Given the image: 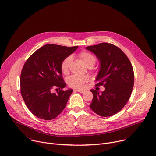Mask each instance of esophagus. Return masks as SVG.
I'll use <instances>...</instances> for the list:
<instances>
[{
	"instance_id": "1",
	"label": "esophagus",
	"mask_w": 156,
	"mask_h": 156,
	"mask_svg": "<svg viewBox=\"0 0 156 156\" xmlns=\"http://www.w3.org/2000/svg\"><path fill=\"white\" fill-rule=\"evenodd\" d=\"M74 90L77 91V92H79V93H83L86 91V90H84V89H75Z\"/></svg>"
}]
</instances>
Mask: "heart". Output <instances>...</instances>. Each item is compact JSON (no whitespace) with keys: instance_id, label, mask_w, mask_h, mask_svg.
Returning <instances> with one entry per match:
<instances>
[{"instance_id":"b5f03b06","label":"heart","mask_w":156,"mask_h":156,"mask_svg":"<svg viewBox=\"0 0 156 156\" xmlns=\"http://www.w3.org/2000/svg\"><path fill=\"white\" fill-rule=\"evenodd\" d=\"M79 57L83 61L87 67H93L96 62V57L91 53L87 51H82L79 53ZM72 61V56H68L61 63V70L63 74H67L69 72V67ZM88 78L86 76L82 75H72L68 77L67 84L73 88H81L83 84L87 82Z\"/></svg>"}]
</instances>
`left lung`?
Segmentation results:
<instances>
[{"mask_svg": "<svg viewBox=\"0 0 156 156\" xmlns=\"http://www.w3.org/2000/svg\"><path fill=\"white\" fill-rule=\"evenodd\" d=\"M96 55L100 67L96 86H103L101 93L94 89L92 110L99 116H111L125 106L129 101L134 84V73L129 58L115 45L101 43L86 48Z\"/></svg>", "mask_w": 156, "mask_h": 156, "instance_id": "8db88e82", "label": "left lung"}]
</instances>
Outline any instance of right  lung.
Wrapping results in <instances>:
<instances>
[{
	"instance_id": "right-lung-1",
	"label": "right lung",
	"mask_w": 156,
	"mask_h": 156,
	"mask_svg": "<svg viewBox=\"0 0 156 156\" xmlns=\"http://www.w3.org/2000/svg\"><path fill=\"white\" fill-rule=\"evenodd\" d=\"M77 48L47 44L35 51L25 62L20 78L21 93L34 116L50 120L65 108L73 90H62L66 84L62 75L61 63ZM56 87L59 89L58 93H53Z\"/></svg>"
}]
</instances>
